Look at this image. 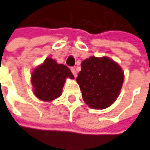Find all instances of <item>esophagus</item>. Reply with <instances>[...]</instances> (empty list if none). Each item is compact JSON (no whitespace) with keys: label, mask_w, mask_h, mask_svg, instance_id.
<instances>
[{"label":"esophagus","mask_w":150,"mask_h":150,"mask_svg":"<svg viewBox=\"0 0 150 150\" xmlns=\"http://www.w3.org/2000/svg\"><path fill=\"white\" fill-rule=\"evenodd\" d=\"M70 70H71V72H72V74L74 75V76L76 77V76H77V72H76V70H75V68H71Z\"/></svg>","instance_id":"34e87169"}]
</instances>
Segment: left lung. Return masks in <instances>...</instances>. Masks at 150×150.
<instances>
[{
  "label": "left lung",
  "mask_w": 150,
  "mask_h": 150,
  "mask_svg": "<svg viewBox=\"0 0 150 150\" xmlns=\"http://www.w3.org/2000/svg\"><path fill=\"white\" fill-rule=\"evenodd\" d=\"M124 80L121 66L107 56H91L83 60L76 78L85 103L94 110L113 105L120 96Z\"/></svg>",
  "instance_id": "obj_1"
}]
</instances>
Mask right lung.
Wrapping results in <instances>:
<instances>
[{
  "label": "right lung",
  "mask_w": 150,
  "mask_h": 150,
  "mask_svg": "<svg viewBox=\"0 0 150 150\" xmlns=\"http://www.w3.org/2000/svg\"><path fill=\"white\" fill-rule=\"evenodd\" d=\"M67 79H75L70 69L48 57L32 70L30 82L33 94L40 100L51 102L61 96Z\"/></svg>",
  "instance_id": "1"
}]
</instances>
